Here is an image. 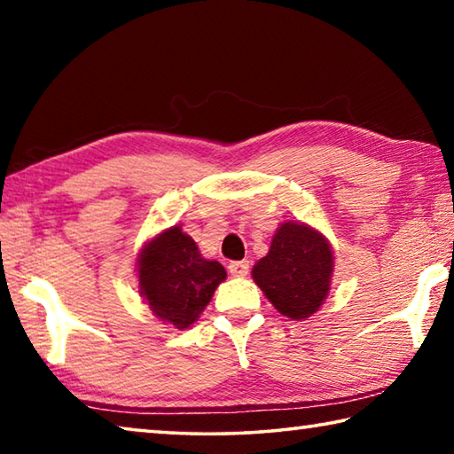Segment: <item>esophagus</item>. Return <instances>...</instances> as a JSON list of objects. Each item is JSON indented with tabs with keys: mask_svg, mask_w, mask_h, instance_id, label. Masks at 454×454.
Masks as SVG:
<instances>
[{
	"mask_svg": "<svg viewBox=\"0 0 454 454\" xmlns=\"http://www.w3.org/2000/svg\"><path fill=\"white\" fill-rule=\"evenodd\" d=\"M248 268H250L248 260H240V262H230L228 264V272L232 274V276H236V278H244V276L248 274Z\"/></svg>",
	"mask_w": 454,
	"mask_h": 454,
	"instance_id": "obj_1",
	"label": "esophagus"
}]
</instances>
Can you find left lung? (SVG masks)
Returning a JSON list of instances; mask_svg holds the SVG:
<instances>
[{
	"mask_svg": "<svg viewBox=\"0 0 454 454\" xmlns=\"http://www.w3.org/2000/svg\"><path fill=\"white\" fill-rule=\"evenodd\" d=\"M334 254L325 236L302 222H284L270 250L252 268V278L284 317L306 320L330 290Z\"/></svg>",
	"mask_w": 454,
	"mask_h": 454,
	"instance_id": "left-lung-1",
	"label": "left lung"
}]
</instances>
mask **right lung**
Masks as SVG:
<instances>
[{"label":"right lung","mask_w":454,"mask_h":454,"mask_svg":"<svg viewBox=\"0 0 454 454\" xmlns=\"http://www.w3.org/2000/svg\"><path fill=\"white\" fill-rule=\"evenodd\" d=\"M137 278L150 310L184 330L208 306L226 270L216 260L202 258L196 242L172 226L145 242L137 256Z\"/></svg>","instance_id":"right-lung-1"}]
</instances>
